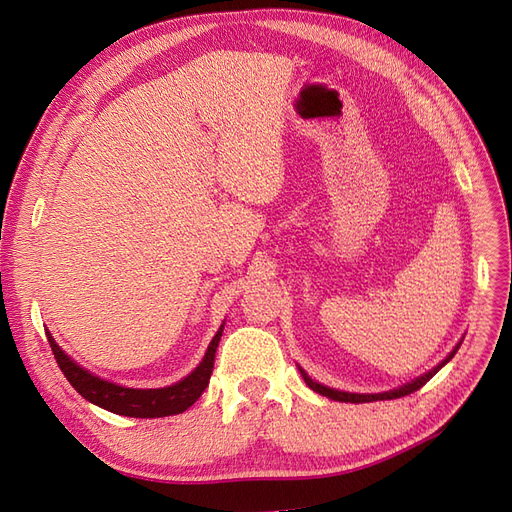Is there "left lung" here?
<instances>
[{"mask_svg":"<svg viewBox=\"0 0 512 512\" xmlns=\"http://www.w3.org/2000/svg\"><path fill=\"white\" fill-rule=\"evenodd\" d=\"M460 345L462 343H457V347L451 351V354L440 362L438 366H434L430 373H426V375H421V377H417L415 381H411V383H407V385H402V387H398V390H392V392H383V394H349V392H339V390H332V387H326V385H322V383H315L311 377H307V373L305 370L301 368V375L305 377V383L311 387L313 392H317V394H322V396H328V398H332V400H339V402H373V400H392V398H402V396H409V394H413V392H417L419 387H424L440 368H443L453 356H455V351L460 349Z\"/></svg>","mask_w":512,"mask_h":512,"instance_id":"1","label":"left lung"}]
</instances>
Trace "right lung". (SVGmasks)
Here are the masks:
<instances>
[{"instance_id":"1","label":"right lung","mask_w":512,"mask_h":512,"mask_svg":"<svg viewBox=\"0 0 512 512\" xmlns=\"http://www.w3.org/2000/svg\"><path fill=\"white\" fill-rule=\"evenodd\" d=\"M46 337H48L52 354H55V360L61 368V373L67 377L69 383L74 385V390L82 398L116 415L148 419V417H167V415L184 413L188 407H192V404L199 400V396L205 392V387L209 383L211 370H214L216 349L222 337V328L216 332V337L211 339L203 362L192 370L186 379L169 387H161V390H131V387H122L110 381H103L69 358L48 332Z\"/></svg>"}]
</instances>
